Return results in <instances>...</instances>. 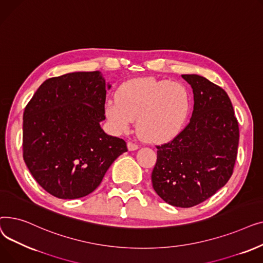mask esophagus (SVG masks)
<instances>
[{
  "mask_svg": "<svg viewBox=\"0 0 263 263\" xmlns=\"http://www.w3.org/2000/svg\"><path fill=\"white\" fill-rule=\"evenodd\" d=\"M127 146H128V149H129L130 151H134V150H136V149H139V145L133 143V142H128Z\"/></svg>",
  "mask_w": 263,
  "mask_h": 263,
  "instance_id": "obj_1",
  "label": "esophagus"
}]
</instances>
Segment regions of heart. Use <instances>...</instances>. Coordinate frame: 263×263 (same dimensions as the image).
Returning a JSON list of instances; mask_svg holds the SVG:
<instances>
[{"instance_id":"b5f03b06","label":"heart","mask_w":263,"mask_h":263,"mask_svg":"<svg viewBox=\"0 0 263 263\" xmlns=\"http://www.w3.org/2000/svg\"><path fill=\"white\" fill-rule=\"evenodd\" d=\"M191 106L186 88L167 80L139 78L124 82L109 100L105 113L117 130H127L136 118V129L144 140L161 143L181 130Z\"/></svg>"}]
</instances>
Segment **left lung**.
Wrapping results in <instances>:
<instances>
[{"label":"left lung","instance_id":"8db88e82","mask_svg":"<svg viewBox=\"0 0 263 263\" xmlns=\"http://www.w3.org/2000/svg\"><path fill=\"white\" fill-rule=\"evenodd\" d=\"M181 77L194 93L192 117L173 141L157 146L151 181L165 202L190 208L210 198L228 182L240 135L227 92L201 76Z\"/></svg>","mask_w":263,"mask_h":263}]
</instances>
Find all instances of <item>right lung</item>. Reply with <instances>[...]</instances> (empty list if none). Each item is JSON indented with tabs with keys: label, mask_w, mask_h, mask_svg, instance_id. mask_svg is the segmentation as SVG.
Returning a JSON list of instances; mask_svg holds the SVG:
<instances>
[{
	"label": "right lung",
	"mask_w": 263,
	"mask_h": 263,
	"mask_svg": "<svg viewBox=\"0 0 263 263\" xmlns=\"http://www.w3.org/2000/svg\"><path fill=\"white\" fill-rule=\"evenodd\" d=\"M105 86L99 71L50 78L25 106L23 159L38 184L55 197L90 194L112 163L128 151L126 142L100 127Z\"/></svg>",
	"instance_id": "add662e5"
}]
</instances>
